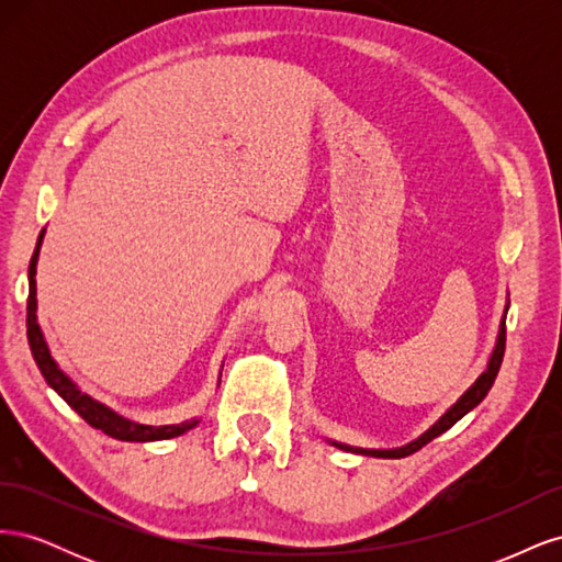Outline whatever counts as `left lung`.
Segmentation results:
<instances>
[{
	"label": "left lung",
	"instance_id": "8db88e82",
	"mask_svg": "<svg viewBox=\"0 0 562 562\" xmlns=\"http://www.w3.org/2000/svg\"><path fill=\"white\" fill-rule=\"evenodd\" d=\"M504 349H506V326H504V321H502L499 337H497V347H495V351H492L490 363H487L483 375L473 382V386L467 391V394H464L462 398H459V401L450 407V411L434 424V427H431L429 431H424L419 438L413 440V443H407V446L396 448V450H363V448H349V446H342V443H335V446L342 448V450H349V452L370 454V457H386V459H398V457H407V454H413V452L422 450L424 446L431 443L434 438H438L440 434H446V431L452 427V424H457L467 413H471L473 407L479 405V403L487 396V391L492 389V384H495V378H497V372H499V366H502V359H504Z\"/></svg>",
	"mask_w": 562,
	"mask_h": 562
}]
</instances>
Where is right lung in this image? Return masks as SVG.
Wrapping results in <instances>:
<instances>
[{
    "instance_id": "obj_1",
    "label": "right lung",
    "mask_w": 562,
    "mask_h": 562,
    "mask_svg": "<svg viewBox=\"0 0 562 562\" xmlns=\"http://www.w3.org/2000/svg\"><path fill=\"white\" fill-rule=\"evenodd\" d=\"M42 236L40 234V241L35 252H32V260H30V271H27V279H30V295H27V342L32 349V356H35V361L42 370L44 380L48 382V386H54L58 391V396L72 407L75 413H79L83 419H87L93 429H100L103 434L116 438V440H135V443H145V440H166V438H173L184 434L187 429H192L196 419L192 422H182V424H166V427H149V424H135L131 419L119 417L116 413H112L110 407H105L103 403L93 401L91 396L81 394L77 389V384L65 375V372L56 366V361L50 359L48 347L44 342V335L37 326V283H35V274H37V255H40V246H42Z\"/></svg>"
}]
</instances>
